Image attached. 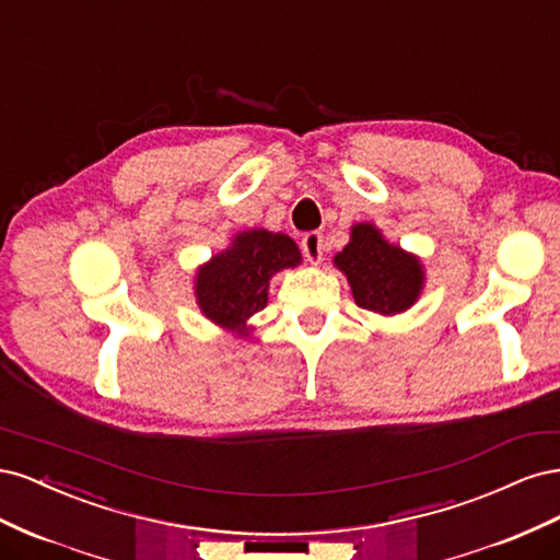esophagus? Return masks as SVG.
I'll list each match as a JSON object with an SVG mask.
<instances>
[{
  "label": "esophagus",
  "mask_w": 560,
  "mask_h": 560,
  "mask_svg": "<svg viewBox=\"0 0 560 560\" xmlns=\"http://www.w3.org/2000/svg\"><path fill=\"white\" fill-rule=\"evenodd\" d=\"M322 238H325V235L317 233V231H311V233L303 235V241H301L303 254H306L313 266H317L322 261Z\"/></svg>",
  "instance_id": "esophagus-1"
}]
</instances>
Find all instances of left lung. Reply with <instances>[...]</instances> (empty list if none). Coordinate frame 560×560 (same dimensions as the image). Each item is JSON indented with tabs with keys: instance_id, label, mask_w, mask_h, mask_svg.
I'll return each mask as SVG.
<instances>
[{
	"instance_id": "obj_1",
	"label": "left lung",
	"mask_w": 560,
	"mask_h": 560,
	"mask_svg": "<svg viewBox=\"0 0 560 560\" xmlns=\"http://www.w3.org/2000/svg\"><path fill=\"white\" fill-rule=\"evenodd\" d=\"M334 266L348 278L354 303L383 317L409 311L425 287L420 257L385 241L371 222L350 229V243L336 254Z\"/></svg>"
}]
</instances>
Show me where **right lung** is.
<instances>
[{
	"label": "right lung",
	"mask_w": 560,
	"mask_h": 560,
	"mask_svg": "<svg viewBox=\"0 0 560 560\" xmlns=\"http://www.w3.org/2000/svg\"><path fill=\"white\" fill-rule=\"evenodd\" d=\"M299 264L301 252L290 235L266 229L235 233L226 249L196 268L198 308L217 327L247 338L254 331L252 315L268 303L270 278Z\"/></svg>",
	"instance_id": "obj_1"
}]
</instances>
